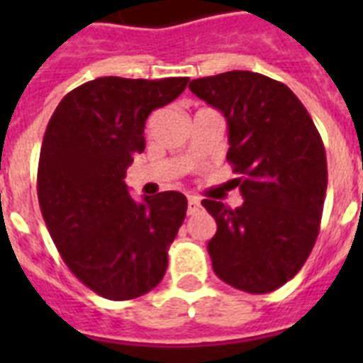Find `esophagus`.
I'll list each match as a JSON object with an SVG mask.
<instances>
[{
  "mask_svg": "<svg viewBox=\"0 0 363 363\" xmlns=\"http://www.w3.org/2000/svg\"><path fill=\"white\" fill-rule=\"evenodd\" d=\"M201 209V203H199V199L196 196H190L188 198V215H194V213H198Z\"/></svg>",
  "mask_w": 363,
  "mask_h": 363,
  "instance_id": "obj_1",
  "label": "esophagus"
}]
</instances>
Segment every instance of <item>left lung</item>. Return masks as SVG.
<instances>
[{
  "mask_svg": "<svg viewBox=\"0 0 363 363\" xmlns=\"http://www.w3.org/2000/svg\"><path fill=\"white\" fill-rule=\"evenodd\" d=\"M224 115L232 186L245 198L230 209L201 205L216 220L207 245L216 277L248 294L282 286L309 258L320 232L328 188L326 150L315 122L279 81L252 71H228L188 84Z\"/></svg>",
  "mask_w": 363,
  "mask_h": 363,
  "instance_id": "obj_1",
  "label": "left lung"
}]
</instances>
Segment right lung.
I'll list each match as a JSON object with an SVG mask.
<instances>
[{
  "label": "right lung",
  "mask_w": 363,
  "mask_h": 363,
  "mask_svg": "<svg viewBox=\"0 0 363 363\" xmlns=\"http://www.w3.org/2000/svg\"><path fill=\"white\" fill-rule=\"evenodd\" d=\"M188 81L99 77L71 90L48 121L37 169L43 218L71 273L101 298H139L165 275L186 198L160 192L137 203L124 177L145 150L148 115Z\"/></svg>",
  "instance_id": "1"
}]
</instances>
